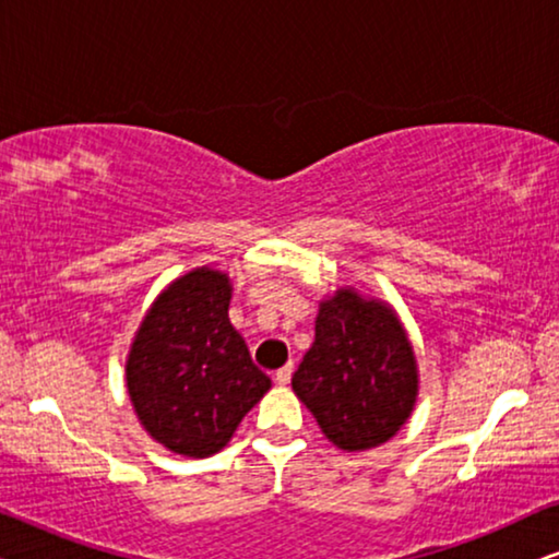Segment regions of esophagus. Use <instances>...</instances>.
Instances as JSON below:
<instances>
[{"label":"esophagus","instance_id":"esophagus-1","mask_svg":"<svg viewBox=\"0 0 559 559\" xmlns=\"http://www.w3.org/2000/svg\"><path fill=\"white\" fill-rule=\"evenodd\" d=\"M289 379H293V364L282 366V369L274 373V384H277V386H287Z\"/></svg>","mask_w":559,"mask_h":559}]
</instances>
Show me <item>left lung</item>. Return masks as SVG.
Returning a JSON list of instances; mask_svg holds the SVG:
<instances>
[{
	"mask_svg": "<svg viewBox=\"0 0 559 559\" xmlns=\"http://www.w3.org/2000/svg\"><path fill=\"white\" fill-rule=\"evenodd\" d=\"M293 392L346 453L392 440L419 392L415 348L392 305L348 285L320 300L316 341L297 366Z\"/></svg>",
	"mask_w": 559,
	"mask_h": 559,
	"instance_id": "8db88e82",
	"label": "left lung"
}]
</instances>
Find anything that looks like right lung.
I'll return each instance as SVG.
<instances>
[{
	"instance_id": "right-lung-1",
	"label": "right lung",
	"mask_w": 559,
	"mask_h": 559,
	"mask_svg": "<svg viewBox=\"0 0 559 559\" xmlns=\"http://www.w3.org/2000/svg\"><path fill=\"white\" fill-rule=\"evenodd\" d=\"M231 280L195 266L155 297L127 356V392L152 440L186 457L228 445L272 381L228 320Z\"/></svg>"
}]
</instances>
